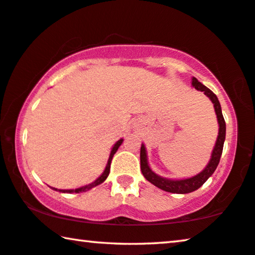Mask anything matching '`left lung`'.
<instances>
[{
    "label": "left lung",
    "instance_id": "obj_1",
    "mask_svg": "<svg viewBox=\"0 0 255 255\" xmlns=\"http://www.w3.org/2000/svg\"><path fill=\"white\" fill-rule=\"evenodd\" d=\"M191 85L195 89L204 91V94L210 98L213 105H214L215 115L216 118H218L219 135L218 138H216L214 149L212 151L211 159L206 167H205L199 174H197V175L192 177L178 178V180L162 177L160 175H158V174H155L153 170L151 169V167L149 166V161H147L145 145H144L143 143L142 145H140V170H142L143 176L145 177L150 183L155 185V187L159 189L164 190V191L172 193H181V195L192 192L195 191V190L199 189L201 185L212 176V174L215 172L216 167H218L220 162V158H221L223 150V144H225L226 139V121L225 118H223L221 105H220V102L218 100V97H216V95L213 93L212 90L208 89L206 86H204L203 83L199 82L196 78H192Z\"/></svg>",
    "mask_w": 255,
    "mask_h": 255
}]
</instances>
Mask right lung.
<instances>
[{
    "instance_id": "right-lung-1",
    "label": "right lung",
    "mask_w": 255,
    "mask_h": 255,
    "mask_svg": "<svg viewBox=\"0 0 255 255\" xmlns=\"http://www.w3.org/2000/svg\"><path fill=\"white\" fill-rule=\"evenodd\" d=\"M124 139L120 138L118 142L113 145V147L111 149V152H110V157H109V160H108V164H106V167L104 169V172L102 173V175L97 178V180H95L93 183H89L87 185H83V187H80V188H77V189H70V190H62V189H56V188H51L52 190H56V191H59V192H63V193H80V192H85V191H88V190L93 189L95 187H97V185H100L103 183V182L106 180V177L109 176L110 174V167H111V161H112V158L113 155H115L116 152L118 151V149H119V146L123 144Z\"/></svg>"
}]
</instances>
